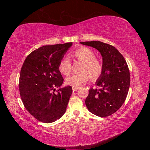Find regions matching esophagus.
Instances as JSON below:
<instances>
[{
	"instance_id": "34e87169",
	"label": "esophagus",
	"mask_w": 150,
	"mask_h": 150,
	"mask_svg": "<svg viewBox=\"0 0 150 150\" xmlns=\"http://www.w3.org/2000/svg\"><path fill=\"white\" fill-rule=\"evenodd\" d=\"M72 88H73V91H77V90L79 89V87H75V86H73Z\"/></svg>"
}]
</instances>
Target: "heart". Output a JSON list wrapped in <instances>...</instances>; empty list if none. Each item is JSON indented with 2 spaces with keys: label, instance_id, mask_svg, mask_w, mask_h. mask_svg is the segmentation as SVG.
Segmentation results:
<instances>
[{
  "label": "heart",
  "instance_id": "obj_1",
  "mask_svg": "<svg viewBox=\"0 0 150 150\" xmlns=\"http://www.w3.org/2000/svg\"><path fill=\"white\" fill-rule=\"evenodd\" d=\"M75 56L83 62L81 66V73L73 74L67 79L68 84L79 87L87 82L91 76L93 81L96 80L102 74L103 66L99 60L96 59L95 54L92 50L88 47H81L76 50ZM60 72L63 75H69L71 71V64L68 57L61 61L59 65Z\"/></svg>",
  "mask_w": 150,
  "mask_h": 150
}]
</instances>
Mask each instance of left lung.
<instances>
[{
	"mask_svg": "<svg viewBox=\"0 0 150 150\" xmlns=\"http://www.w3.org/2000/svg\"><path fill=\"white\" fill-rule=\"evenodd\" d=\"M80 44L95 48L103 59L102 74L95 82L99 88H91L85 105L91 113L100 117L117 111L128 95L130 76L125 59L111 45L99 41L82 42Z\"/></svg>",
	"mask_w": 150,
	"mask_h": 150,
	"instance_id": "obj_1",
	"label": "left lung"
}]
</instances>
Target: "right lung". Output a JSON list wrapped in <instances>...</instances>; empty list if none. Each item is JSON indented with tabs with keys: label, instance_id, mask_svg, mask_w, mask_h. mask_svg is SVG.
Returning <instances> with one entry per match:
<instances>
[{
	"label": "right lung",
	"instance_id": "obj_1",
	"mask_svg": "<svg viewBox=\"0 0 150 150\" xmlns=\"http://www.w3.org/2000/svg\"><path fill=\"white\" fill-rule=\"evenodd\" d=\"M72 45L68 42L42 46L30 53L22 67L19 88L22 103L42 122L56 121L66 111L73 91L69 85L61 87L63 78L59 65Z\"/></svg>",
	"mask_w": 150,
	"mask_h": 150
}]
</instances>
